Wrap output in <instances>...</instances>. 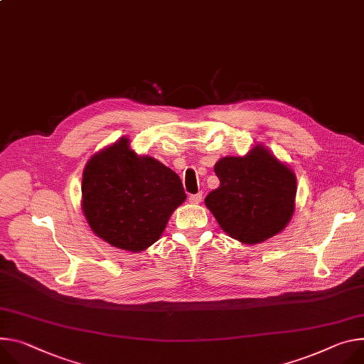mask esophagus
Masks as SVG:
<instances>
[{"label": "esophagus", "instance_id": "34e87169", "mask_svg": "<svg viewBox=\"0 0 364 364\" xmlns=\"http://www.w3.org/2000/svg\"><path fill=\"white\" fill-rule=\"evenodd\" d=\"M188 202L193 205H199L202 202V194L197 193V194H190L188 196Z\"/></svg>", "mask_w": 364, "mask_h": 364}]
</instances>
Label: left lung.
Returning <instances> with one entry per match:
<instances>
[{
	"instance_id": "1",
	"label": "left lung",
	"mask_w": 364,
	"mask_h": 364,
	"mask_svg": "<svg viewBox=\"0 0 364 364\" xmlns=\"http://www.w3.org/2000/svg\"><path fill=\"white\" fill-rule=\"evenodd\" d=\"M220 184L206 208L219 226L244 244L266 241L286 228L294 212L296 176L266 146L245 156H223L215 164Z\"/></svg>"
}]
</instances>
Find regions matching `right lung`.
<instances>
[{
    "label": "right lung",
    "instance_id": "add662e5",
    "mask_svg": "<svg viewBox=\"0 0 364 364\" xmlns=\"http://www.w3.org/2000/svg\"><path fill=\"white\" fill-rule=\"evenodd\" d=\"M81 191L92 232L132 252L156 242L186 200L180 177L155 158L138 155L124 136L88 159Z\"/></svg>",
    "mask_w": 364,
    "mask_h": 364
}]
</instances>
